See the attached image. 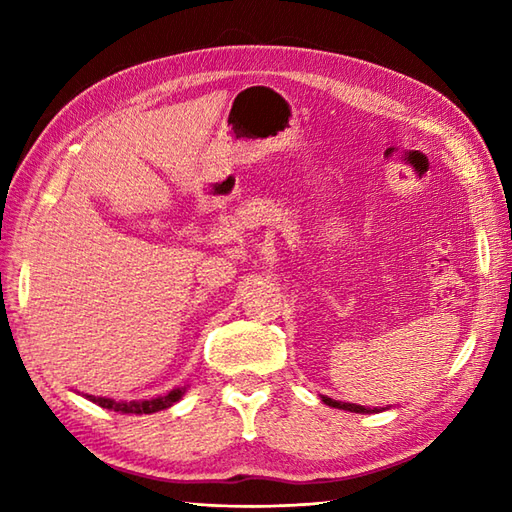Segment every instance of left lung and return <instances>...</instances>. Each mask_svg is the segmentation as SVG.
Instances as JSON below:
<instances>
[{"label": "left lung", "mask_w": 512, "mask_h": 512, "mask_svg": "<svg viewBox=\"0 0 512 512\" xmlns=\"http://www.w3.org/2000/svg\"><path fill=\"white\" fill-rule=\"evenodd\" d=\"M321 400L325 402L328 407H334V409H345V411H352V413H380L385 411L389 407H383V409H369V407H363V405H354V402H341V400H332L328 396H321Z\"/></svg>", "instance_id": "left-lung-1"}]
</instances>
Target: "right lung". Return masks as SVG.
Here are the masks:
<instances>
[{"instance_id": "obj_1", "label": "right lung", "mask_w": 512, "mask_h": 512, "mask_svg": "<svg viewBox=\"0 0 512 512\" xmlns=\"http://www.w3.org/2000/svg\"><path fill=\"white\" fill-rule=\"evenodd\" d=\"M187 387L189 385L176 387L165 396H156V398H149V400H114V398L88 396V394H85V398L92 400L94 405H99L103 409H112V411H121V413H136V416H140V413H156V411H162V409H169L173 402H178L184 394H187Z\"/></svg>"}]
</instances>
